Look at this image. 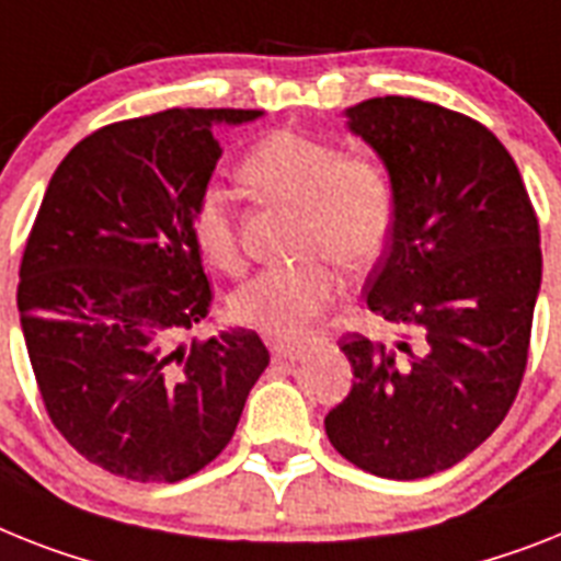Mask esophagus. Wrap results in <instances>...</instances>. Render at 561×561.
Masks as SVG:
<instances>
[{
	"mask_svg": "<svg viewBox=\"0 0 561 561\" xmlns=\"http://www.w3.org/2000/svg\"><path fill=\"white\" fill-rule=\"evenodd\" d=\"M304 353H307V346L304 344H289V341H277V344H272V358L275 360H298L304 358Z\"/></svg>",
	"mask_w": 561,
	"mask_h": 561,
	"instance_id": "esophagus-1",
	"label": "esophagus"
}]
</instances>
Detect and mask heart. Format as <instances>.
Listing matches in <instances>:
<instances>
[{"mask_svg":"<svg viewBox=\"0 0 561 561\" xmlns=\"http://www.w3.org/2000/svg\"><path fill=\"white\" fill-rule=\"evenodd\" d=\"M238 174L254 192L298 206V252H321L344 270H364L390 238L396 194L375 157H341L332 142L275 131L249 148ZM192 238L211 266L238 270V229L220 192H206L194 206ZM321 254L249 277L229 298L231 318L272 337L304 335L335 291Z\"/></svg>","mask_w":561,"mask_h":561,"instance_id":"obj_1","label":"heart"}]
</instances>
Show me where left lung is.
Wrapping results in <instances>:
<instances>
[{"label":"left lung","mask_w":561,"mask_h":561,"mask_svg":"<svg viewBox=\"0 0 561 561\" xmlns=\"http://www.w3.org/2000/svg\"><path fill=\"white\" fill-rule=\"evenodd\" d=\"M344 119L396 194L367 307L419 344L341 337L355 381L323 427L360 470L424 479L488 442L519 392L541 286L539 224L513 157L476 119L413 96L364 100Z\"/></svg>","instance_id":"obj_1"}]
</instances>
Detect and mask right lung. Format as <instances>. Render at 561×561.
I'll list each match as a JSON object with an SVG mask.
<instances>
[{
	"label": "right lung",
	"instance_id": "obj_1",
	"mask_svg": "<svg viewBox=\"0 0 561 561\" xmlns=\"http://www.w3.org/2000/svg\"><path fill=\"white\" fill-rule=\"evenodd\" d=\"M263 111L169 108L105 125L54 171L20 266V327L54 427L103 470L180 481L220 456L270 367L252 330L180 341L211 286L192 215L217 125Z\"/></svg>",
	"mask_w": 561,
	"mask_h": 561
}]
</instances>
